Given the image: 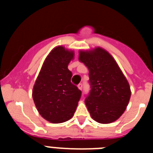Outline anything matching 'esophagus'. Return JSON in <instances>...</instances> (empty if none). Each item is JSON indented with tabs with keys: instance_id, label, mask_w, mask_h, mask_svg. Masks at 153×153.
<instances>
[{
	"instance_id": "obj_1",
	"label": "esophagus",
	"mask_w": 153,
	"mask_h": 153,
	"mask_svg": "<svg viewBox=\"0 0 153 153\" xmlns=\"http://www.w3.org/2000/svg\"><path fill=\"white\" fill-rule=\"evenodd\" d=\"M78 88L79 89V90H82V89H83V83H79V84H78Z\"/></svg>"
}]
</instances>
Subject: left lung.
<instances>
[{"mask_svg":"<svg viewBox=\"0 0 153 153\" xmlns=\"http://www.w3.org/2000/svg\"><path fill=\"white\" fill-rule=\"evenodd\" d=\"M79 60L89 69L90 93L85 103L93 120L110 123L126 110L131 96L129 83L109 53L96 48L80 51Z\"/></svg>","mask_w":153,"mask_h":153,"instance_id":"obj_1","label":"left lung"}]
</instances>
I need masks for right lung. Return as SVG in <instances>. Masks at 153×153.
Returning <instances> with one entry per match:
<instances>
[{"instance_id":"right-lung-1","label":"right lung","mask_w":153,"mask_h":153,"mask_svg":"<svg viewBox=\"0 0 153 153\" xmlns=\"http://www.w3.org/2000/svg\"><path fill=\"white\" fill-rule=\"evenodd\" d=\"M74 52L57 47L46 58L33 90V99L42 117L53 123L66 122L74 116L81 91L71 83L68 64Z\"/></svg>"}]
</instances>
